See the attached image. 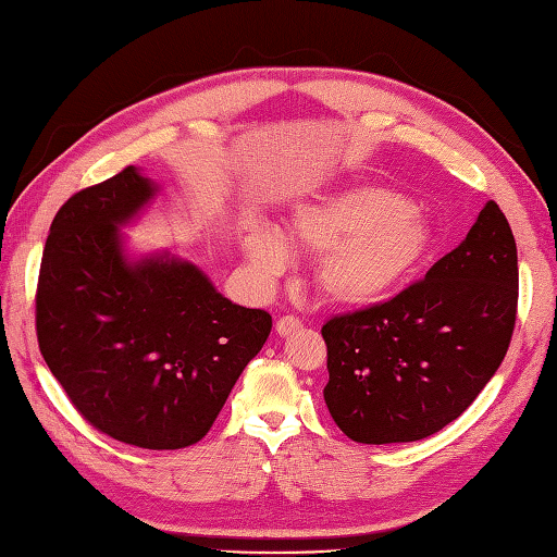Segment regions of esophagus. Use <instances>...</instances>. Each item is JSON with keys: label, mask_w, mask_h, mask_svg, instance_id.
Listing matches in <instances>:
<instances>
[{"label": "esophagus", "mask_w": 557, "mask_h": 557, "mask_svg": "<svg viewBox=\"0 0 557 557\" xmlns=\"http://www.w3.org/2000/svg\"><path fill=\"white\" fill-rule=\"evenodd\" d=\"M299 327H302V321H299L297 315H281V319L276 321V333H278L281 337L295 335Z\"/></svg>", "instance_id": "1"}]
</instances>
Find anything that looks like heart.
<instances>
[{"label": "heart", "mask_w": 557, "mask_h": 557, "mask_svg": "<svg viewBox=\"0 0 557 557\" xmlns=\"http://www.w3.org/2000/svg\"><path fill=\"white\" fill-rule=\"evenodd\" d=\"M290 232L309 255H321L315 285L333 305L360 309L400 290L424 262L431 232L400 191L360 185L295 210ZM246 252L264 276L281 274L290 246L276 230L246 236Z\"/></svg>", "instance_id": "b5f03b06"}]
</instances>
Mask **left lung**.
Masks as SVG:
<instances>
[{
    "label": "left lung",
    "mask_w": 557,
    "mask_h": 557,
    "mask_svg": "<svg viewBox=\"0 0 557 557\" xmlns=\"http://www.w3.org/2000/svg\"><path fill=\"white\" fill-rule=\"evenodd\" d=\"M518 313V250L487 201L463 242L386 302L337 313L323 398L356 443L429 438L469 408L497 372Z\"/></svg>",
    "instance_id": "1"
}]
</instances>
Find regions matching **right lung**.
Here are the masks:
<instances>
[{
	"instance_id": "obj_1",
	"label": "right lung",
	"mask_w": 557,
	"mask_h": 557,
	"mask_svg": "<svg viewBox=\"0 0 557 557\" xmlns=\"http://www.w3.org/2000/svg\"><path fill=\"white\" fill-rule=\"evenodd\" d=\"M154 197L133 166L60 206L39 267V351L70 403L110 438L145 449L199 443L272 315L222 297L197 267L128 264L116 227Z\"/></svg>"
}]
</instances>
